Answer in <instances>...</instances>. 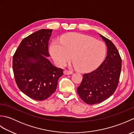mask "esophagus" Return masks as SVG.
Instances as JSON below:
<instances>
[{
	"mask_svg": "<svg viewBox=\"0 0 134 134\" xmlns=\"http://www.w3.org/2000/svg\"><path fill=\"white\" fill-rule=\"evenodd\" d=\"M72 72L71 71H69V70H64V74L65 75H71L72 74Z\"/></svg>",
	"mask_w": 134,
	"mask_h": 134,
	"instance_id": "1",
	"label": "esophagus"
}]
</instances>
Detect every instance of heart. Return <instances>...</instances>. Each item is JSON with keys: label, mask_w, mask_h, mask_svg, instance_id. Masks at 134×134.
Masks as SVG:
<instances>
[{"label": "heart", "mask_w": 134, "mask_h": 134, "mask_svg": "<svg viewBox=\"0 0 134 134\" xmlns=\"http://www.w3.org/2000/svg\"><path fill=\"white\" fill-rule=\"evenodd\" d=\"M50 53L55 63L63 66L72 58L79 71L88 72L97 69L105 58L107 47L104 42L81 33L64 36L61 41L51 45Z\"/></svg>", "instance_id": "heart-1"}]
</instances>
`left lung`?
Returning <instances> with one entry per match:
<instances>
[{
  "mask_svg": "<svg viewBox=\"0 0 134 134\" xmlns=\"http://www.w3.org/2000/svg\"><path fill=\"white\" fill-rule=\"evenodd\" d=\"M107 46V55L96 70L83 75L77 87L79 97L87 104H98L112 96L118 87L121 70V59L115 45L99 35Z\"/></svg>",
  "mask_w": 134,
  "mask_h": 134,
  "instance_id": "obj_1",
  "label": "left lung"
}]
</instances>
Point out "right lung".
Masks as SVG:
<instances>
[{
  "mask_svg": "<svg viewBox=\"0 0 134 134\" xmlns=\"http://www.w3.org/2000/svg\"><path fill=\"white\" fill-rule=\"evenodd\" d=\"M52 29H41L22 40L14 53L13 70L18 88L29 97L43 101L55 92L63 71L48 59Z\"/></svg>",
  "mask_w": 134,
  "mask_h": 134,
  "instance_id": "add662e5",
  "label": "right lung"
}]
</instances>
